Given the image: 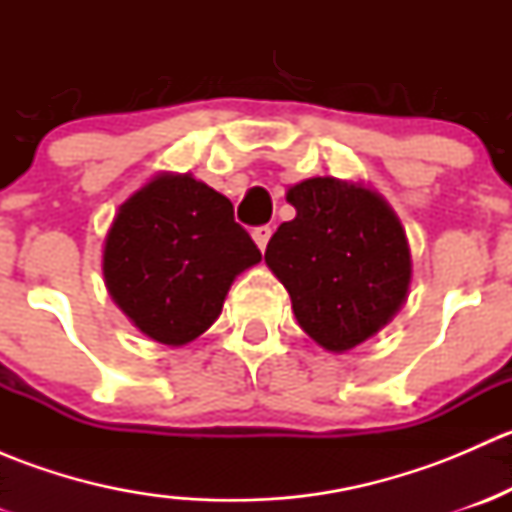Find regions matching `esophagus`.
<instances>
[{
	"mask_svg": "<svg viewBox=\"0 0 512 512\" xmlns=\"http://www.w3.org/2000/svg\"><path fill=\"white\" fill-rule=\"evenodd\" d=\"M270 237H272V227L270 225H260V227H255V230H252V240L257 242V247H260V250H265L267 242H270Z\"/></svg>",
	"mask_w": 512,
	"mask_h": 512,
	"instance_id": "34e87169",
	"label": "esophagus"
}]
</instances>
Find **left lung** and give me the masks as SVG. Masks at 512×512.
<instances>
[{"instance_id": "obj_1", "label": "left lung", "mask_w": 512, "mask_h": 512, "mask_svg": "<svg viewBox=\"0 0 512 512\" xmlns=\"http://www.w3.org/2000/svg\"><path fill=\"white\" fill-rule=\"evenodd\" d=\"M287 200L297 218L277 227L265 262L287 287L299 327L329 352H347L404 304V227L379 195L334 178L304 180Z\"/></svg>"}]
</instances>
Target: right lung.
<instances>
[{
	"instance_id": "1",
	"label": "right lung",
	"mask_w": 512,
	"mask_h": 512,
	"mask_svg": "<svg viewBox=\"0 0 512 512\" xmlns=\"http://www.w3.org/2000/svg\"><path fill=\"white\" fill-rule=\"evenodd\" d=\"M260 260L225 195L190 175H158L118 210L103 277L143 334L178 347L220 317L232 280Z\"/></svg>"
}]
</instances>
